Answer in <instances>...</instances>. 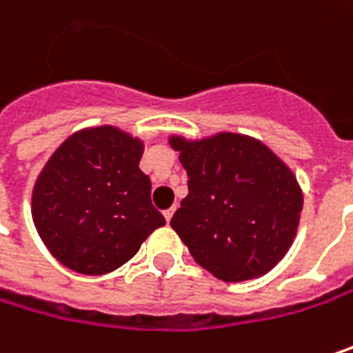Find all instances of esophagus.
Here are the masks:
<instances>
[{
  "label": "esophagus",
  "mask_w": 353,
  "mask_h": 353,
  "mask_svg": "<svg viewBox=\"0 0 353 353\" xmlns=\"http://www.w3.org/2000/svg\"><path fill=\"white\" fill-rule=\"evenodd\" d=\"M174 212H176V208H170V210H165V212H163V216H165V220H168V222L172 220V216H174Z\"/></svg>",
  "instance_id": "esophagus-1"
}]
</instances>
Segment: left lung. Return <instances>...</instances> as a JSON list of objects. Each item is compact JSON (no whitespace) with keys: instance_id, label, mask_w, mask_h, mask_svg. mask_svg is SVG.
<instances>
[{"instance_id":"1","label":"left lung","mask_w":353,"mask_h":353,"mask_svg":"<svg viewBox=\"0 0 353 353\" xmlns=\"http://www.w3.org/2000/svg\"><path fill=\"white\" fill-rule=\"evenodd\" d=\"M170 145L188 172V196L170 224L194 261L226 283L267 274L297 234V177L267 145L239 133L174 135Z\"/></svg>"}]
</instances>
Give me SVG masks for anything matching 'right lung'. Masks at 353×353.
<instances>
[{
    "mask_svg": "<svg viewBox=\"0 0 353 353\" xmlns=\"http://www.w3.org/2000/svg\"><path fill=\"white\" fill-rule=\"evenodd\" d=\"M143 141L103 125L60 145L32 192V218L50 254L81 274H105L133 259L165 218L139 170Z\"/></svg>",
    "mask_w": 353,
    "mask_h": 353,
    "instance_id": "add662e5",
    "label": "right lung"
}]
</instances>
